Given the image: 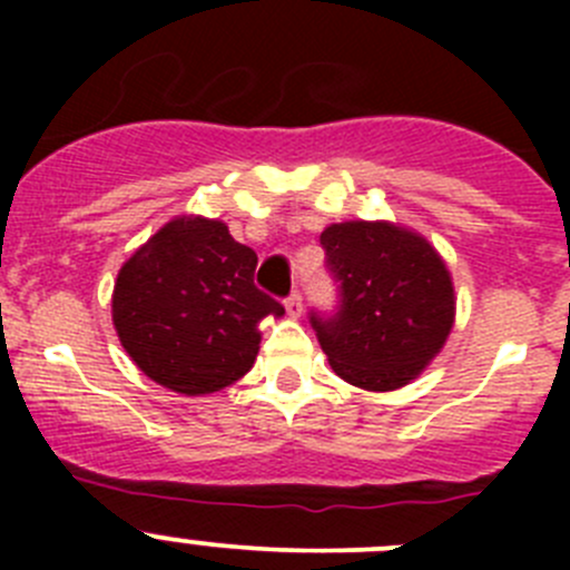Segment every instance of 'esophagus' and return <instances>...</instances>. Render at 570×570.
<instances>
[{"mask_svg": "<svg viewBox=\"0 0 570 570\" xmlns=\"http://www.w3.org/2000/svg\"><path fill=\"white\" fill-rule=\"evenodd\" d=\"M286 314H289L292 320H297L303 314V297H301V292H292L289 297H286Z\"/></svg>", "mask_w": 570, "mask_h": 570, "instance_id": "34e87169", "label": "esophagus"}]
</instances>
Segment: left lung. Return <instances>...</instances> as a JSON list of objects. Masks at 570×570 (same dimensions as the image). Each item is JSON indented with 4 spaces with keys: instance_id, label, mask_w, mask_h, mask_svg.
Here are the masks:
<instances>
[{
    "instance_id": "obj_1",
    "label": "left lung",
    "mask_w": 570,
    "mask_h": 570,
    "mask_svg": "<svg viewBox=\"0 0 570 570\" xmlns=\"http://www.w3.org/2000/svg\"><path fill=\"white\" fill-rule=\"evenodd\" d=\"M320 243L342 284L336 317H312L333 372L364 392L416 381L455 325V286L441 253L389 220L331 223Z\"/></svg>"
}]
</instances>
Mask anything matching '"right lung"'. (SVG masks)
<instances>
[{"instance_id": "1", "label": "right lung", "mask_w": 570, "mask_h": 570, "mask_svg": "<svg viewBox=\"0 0 570 570\" xmlns=\"http://www.w3.org/2000/svg\"><path fill=\"white\" fill-rule=\"evenodd\" d=\"M256 250L223 220L178 215L140 245L112 289V325L142 375L184 396L237 383L258 355L264 317L284 306L256 289Z\"/></svg>"}]
</instances>
